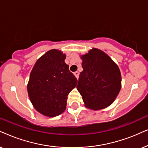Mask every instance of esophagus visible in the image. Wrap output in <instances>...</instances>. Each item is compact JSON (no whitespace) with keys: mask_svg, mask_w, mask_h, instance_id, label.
<instances>
[{"mask_svg":"<svg viewBox=\"0 0 148 148\" xmlns=\"http://www.w3.org/2000/svg\"><path fill=\"white\" fill-rule=\"evenodd\" d=\"M74 75H75L76 78H77V79H78V77H79V72L76 71V72H75L74 73Z\"/></svg>","mask_w":148,"mask_h":148,"instance_id":"esophagus-1","label":"esophagus"}]
</instances>
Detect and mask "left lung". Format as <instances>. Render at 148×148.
Wrapping results in <instances>:
<instances>
[{
	"label": "left lung",
	"instance_id": "left-lung-1",
	"mask_svg": "<svg viewBox=\"0 0 148 148\" xmlns=\"http://www.w3.org/2000/svg\"><path fill=\"white\" fill-rule=\"evenodd\" d=\"M82 72L76 86L85 107L97 110L111 105L121 88V74L116 63L99 49L81 56Z\"/></svg>",
	"mask_w": 148,
	"mask_h": 148
}]
</instances>
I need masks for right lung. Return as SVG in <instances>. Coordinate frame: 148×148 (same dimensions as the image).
I'll return each instance as SVG.
<instances>
[{
    "label": "right lung",
    "instance_id": "obj_1",
    "mask_svg": "<svg viewBox=\"0 0 148 148\" xmlns=\"http://www.w3.org/2000/svg\"><path fill=\"white\" fill-rule=\"evenodd\" d=\"M66 55L51 49L41 56L31 71L27 88L35 109L43 115L54 117L66 108L70 92L78 80L65 63Z\"/></svg>",
    "mask_w": 148,
    "mask_h": 148
}]
</instances>
